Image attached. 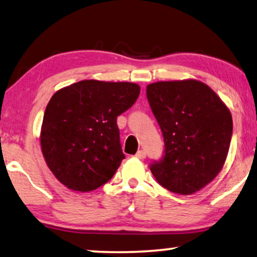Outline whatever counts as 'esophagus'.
<instances>
[{"label":"esophagus","instance_id":"1","mask_svg":"<svg viewBox=\"0 0 257 257\" xmlns=\"http://www.w3.org/2000/svg\"><path fill=\"white\" fill-rule=\"evenodd\" d=\"M135 157L139 159H144L145 157H147V153H145V151H143V150H140V151H137Z\"/></svg>","mask_w":257,"mask_h":257}]
</instances>
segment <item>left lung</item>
<instances>
[{"mask_svg":"<svg viewBox=\"0 0 257 257\" xmlns=\"http://www.w3.org/2000/svg\"><path fill=\"white\" fill-rule=\"evenodd\" d=\"M147 97L165 143L163 159L150 166L153 177L172 193H196L224 166L231 112L211 87L196 79L149 84Z\"/></svg>","mask_w":257,"mask_h":257,"instance_id":"1","label":"left lung"}]
</instances>
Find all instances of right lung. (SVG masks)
Returning <instances> with one entry per match:
<instances>
[{
    "instance_id": "right-lung-1",
    "label": "right lung",
    "mask_w": 257,
    "mask_h": 257,
    "mask_svg": "<svg viewBox=\"0 0 257 257\" xmlns=\"http://www.w3.org/2000/svg\"><path fill=\"white\" fill-rule=\"evenodd\" d=\"M141 92L129 82L86 79L56 91L46 107L40 144L54 177L76 191L99 188L124 159L116 117Z\"/></svg>"
}]
</instances>
